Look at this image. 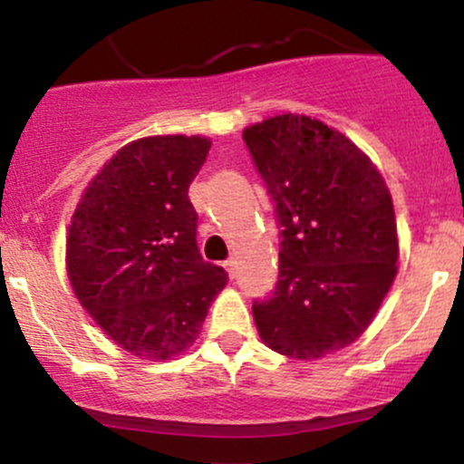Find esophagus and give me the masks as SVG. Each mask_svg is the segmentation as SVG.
<instances>
[{
  "label": "esophagus",
  "mask_w": 464,
  "mask_h": 464,
  "mask_svg": "<svg viewBox=\"0 0 464 464\" xmlns=\"http://www.w3.org/2000/svg\"><path fill=\"white\" fill-rule=\"evenodd\" d=\"M225 268H227L228 276H231V279H236V262H233V259H228V262H225Z\"/></svg>",
  "instance_id": "34e87169"
}]
</instances>
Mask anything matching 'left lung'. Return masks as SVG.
Masks as SVG:
<instances>
[{
  "instance_id": "1",
  "label": "left lung",
  "mask_w": 464,
  "mask_h": 464,
  "mask_svg": "<svg viewBox=\"0 0 464 464\" xmlns=\"http://www.w3.org/2000/svg\"><path fill=\"white\" fill-rule=\"evenodd\" d=\"M279 222V281L253 303L276 353L316 360L369 327L397 275L391 191L371 159L307 115H276L244 130Z\"/></svg>"
}]
</instances>
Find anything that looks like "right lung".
<instances>
[{"mask_svg": "<svg viewBox=\"0 0 464 464\" xmlns=\"http://www.w3.org/2000/svg\"><path fill=\"white\" fill-rule=\"evenodd\" d=\"M211 141L143 137L113 154L84 189L67 236V275L80 305L121 349L169 360L198 338L227 285L196 244L189 185Z\"/></svg>", "mask_w": 464, "mask_h": 464, "instance_id": "1", "label": "right lung"}]
</instances>
